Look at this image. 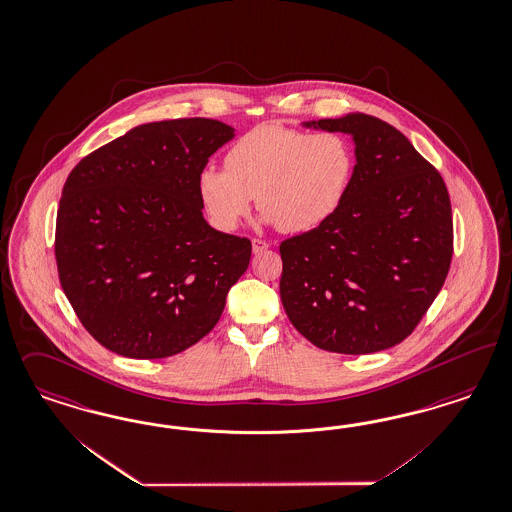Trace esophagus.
Instances as JSON below:
<instances>
[{
	"instance_id": "1",
	"label": "esophagus",
	"mask_w": 512,
	"mask_h": 512,
	"mask_svg": "<svg viewBox=\"0 0 512 512\" xmlns=\"http://www.w3.org/2000/svg\"><path fill=\"white\" fill-rule=\"evenodd\" d=\"M269 248V243H265L262 239H252V252L254 254H262Z\"/></svg>"
}]
</instances>
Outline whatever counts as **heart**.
<instances>
[{"label": "heart", "mask_w": 512, "mask_h": 512, "mask_svg": "<svg viewBox=\"0 0 512 512\" xmlns=\"http://www.w3.org/2000/svg\"><path fill=\"white\" fill-rule=\"evenodd\" d=\"M226 165L228 171L209 165L199 174V197L216 228H237L256 197L267 224L303 233L340 207L353 180L355 150L340 133L264 123L231 146Z\"/></svg>", "instance_id": "b5f03b06"}]
</instances>
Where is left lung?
<instances>
[{"mask_svg":"<svg viewBox=\"0 0 512 512\" xmlns=\"http://www.w3.org/2000/svg\"><path fill=\"white\" fill-rule=\"evenodd\" d=\"M349 134L355 171L338 210L281 243L284 311L324 351L368 355L408 338L446 281L454 224L446 184L374 115L305 121Z\"/></svg>","mask_w":512,"mask_h":512,"instance_id":"obj_1","label":"left lung"}]
</instances>
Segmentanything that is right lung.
<instances>
[{
  "label": "right lung",
  "mask_w": 512,
  "mask_h": 512,
  "mask_svg": "<svg viewBox=\"0 0 512 512\" xmlns=\"http://www.w3.org/2000/svg\"><path fill=\"white\" fill-rule=\"evenodd\" d=\"M235 136L216 119L144 123L83 157L58 205L62 290L100 345L165 359L205 338L247 271V237L210 228L199 174Z\"/></svg>",
  "instance_id": "obj_1"
}]
</instances>
